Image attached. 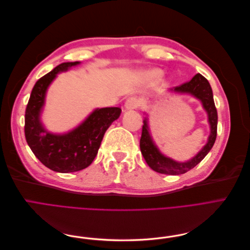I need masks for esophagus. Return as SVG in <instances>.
<instances>
[{
  "label": "esophagus",
  "mask_w": 250,
  "mask_h": 250,
  "mask_svg": "<svg viewBox=\"0 0 250 250\" xmlns=\"http://www.w3.org/2000/svg\"><path fill=\"white\" fill-rule=\"evenodd\" d=\"M139 106H140V100L135 97L129 98V99H127L125 102V109L126 110L137 109Z\"/></svg>",
  "instance_id": "1"
}]
</instances>
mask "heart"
Returning a JSON list of instances; mask_svg holds the SVG:
<instances>
[{
    "instance_id": "obj_1",
    "label": "heart",
    "mask_w": 250,
    "mask_h": 250,
    "mask_svg": "<svg viewBox=\"0 0 250 250\" xmlns=\"http://www.w3.org/2000/svg\"><path fill=\"white\" fill-rule=\"evenodd\" d=\"M146 76L149 78H154L156 76H158V72L157 71H152V72H148L146 74Z\"/></svg>"
}]
</instances>
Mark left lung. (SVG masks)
<instances>
[{
    "mask_svg": "<svg viewBox=\"0 0 250 250\" xmlns=\"http://www.w3.org/2000/svg\"><path fill=\"white\" fill-rule=\"evenodd\" d=\"M170 90L181 94H191L195 98L199 99L203 105V108L208 112V123L210 125V134L207 145L192 160L185 163H179L161 153V151L157 149L154 142L151 139L147 119L144 120L142 137L140 140V148L147 165L155 172L168 174V175H179V174H184L193 169L195 166H197L207 156L209 150L213 148L217 137L218 115L214 102L213 90H211L207 78H204L201 74H196L190 81L179 86L173 87Z\"/></svg>",
    "mask_w": 250,
    "mask_h": 250,
    "instance_id": "obj_1",
    "label": "left lung"
}]
</instances>
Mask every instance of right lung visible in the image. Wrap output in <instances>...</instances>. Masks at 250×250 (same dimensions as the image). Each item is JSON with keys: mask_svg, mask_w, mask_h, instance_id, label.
<instances>
[{"mask_svg": "<svg viewBox=\"0 0 250 250\" xmlns=\"http://www.w3.org/2000/svg\"><path fill=\"white\" fill-rule=\"evenodd\" d=\"M79 63L63 62L37 80L25 112V137L30 149L42 165L60 173L87 168L95 160L105 131L121 115L120 107L97 108L70 132L54 134L44 129L41 112L49 85L58 73Z\"/></svg>", "mask_w": 250, "mask_h": 250, "instance_id": "add662e5", "label": "right lung"}]
</instances>
